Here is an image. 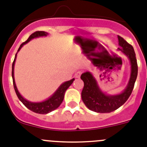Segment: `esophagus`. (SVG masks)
Listing matches in <instances>:
<instances>
[{
	"label": "esophagus",
	"instance_id": "1",
	"mask_svg": "<svg viewBox=\"0 0 147 147\" xmlns=\"http://www.w3.org/2000/svg\"><path fill=\"white\" fill-rule=\"evenodd\" d=\"M81 74H82V71H77V72L75 74V77L79 78V77H80Z\"/></svg>",
	"mask_w": 147,
	"mask_h": 147
}]
</instances>
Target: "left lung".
<instances>
[{
	"label": "left lung",
	"instance_id": "obj_1",
	"mask_svg": "<svg viewBox=\"0 0 147 147\" xmlns=\"http://www.w3.org/2000/svg\"><path fill=\"white\" fill-rule=\"evenodd\" d=\"M119 51L128 58L130 63V76L125 89L121 93L108 95L100 90L93 75L89 71L83 73L81 79L84 82L82 99L91 111L98 113H109L115 111L127 101L134 87L138 75V65L133 47L118 36Z\"/></svg>",
	"mask_w": 147,
	"mask_h": 147
}]
</instances>
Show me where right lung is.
I'll return each mask as SVG.
<instances>
[{"label": "right lung", "mask_w": 147, "mask_h": 147, "mask_svg": "<svg viewBox=\"0 0 147 147\" xmlns=\"http://www.w3.org/2000/svg\"><path fill=\"white\" fill-rule=\"evenodd\" d=\"M48 35V33L44 31H36L35 33H33V34H31L29 36V38H28L26 41H25L24 43L20 45V48H19L18 51L16 53L15 57H14V62H13V64H12V79H13V84H14V90H15L16 94H17V97L20 99V101L23 103L28 109H30V111H33L35 113H37V114H48V113L51 112V111H54L56 109L59 107L60 106V104L62 103L63 100V98H64L65 92L66 91L67 89L71 85L74 79H72L69 81H67V82H65L63 84H60V87L57 88V90L55 91L53 93V95H51L49 98H47V100H44V101L41 102H30L29 100H26L25 98H24L23 97L20 95V93L19 92L18 90H17V87L16 86L15 80H14V64H15L16 58H17V55L19 51L21 49V48L23 47L25 44H26L27 43L29 42L30 40L33 39V38H36L38 37H42V36H47Z\"/></svg>", "instance_id": "obj_1"}]
</instances>
